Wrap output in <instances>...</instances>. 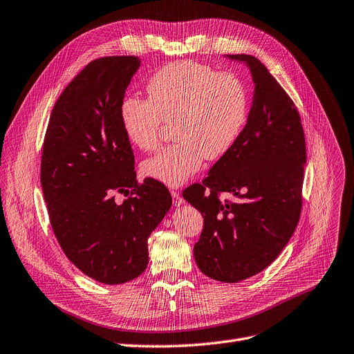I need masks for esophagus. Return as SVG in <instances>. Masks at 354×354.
Here are the masks:
<instances>
[{"label": "esophagus", "mask_w": 354, "mask_h": 354, "mask_svg": "<svg viewBox=\"0 0 354 354\" xmlns=\"http://www.w3.org/2000/svg\"><path fill=\"white\" fill-rule=\"evenodd\" d=\"M171 196H173V203H174V206H181L183 203H185V199H183V197L180 196L178 192L171 190Z\"/></svg>", "instance_id": "esophagus-1"}]
</instances>
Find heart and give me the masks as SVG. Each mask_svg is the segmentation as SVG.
<instances>
[{
	"label": "heart",
	"instance_id": "b5f03b06",
	"mask_svg": "<svg viewBox=\"0 0 354 354\" xmlns=\"http://www.w3.org/2000/svg\"><path fill=\"white\" fill-rule=\"evenodd\" d=\"M147 98H126L120 122L126 139L140 149L160 144L164 122H173L174 144L142 164V173L167 186H180L203 160L228 153L247 120L248 94L241 78L209 65L180 61L160 68L147 84Z\"/></svg>",
	"mask_w": 354,
	"mask_h": 354
}]
</instances>
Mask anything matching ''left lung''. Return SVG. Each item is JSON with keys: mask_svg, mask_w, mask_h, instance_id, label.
Segmentation results:
<instances>
[{"mask_svg": "<svg viewBox=\"0 0 354 354\" xmlns=\"http://www.w3.org/2000/svg\"><path fill=\"white\" fill-rule=\"evenodd\" d=\"M244 62L254 81L245 128L232 149L183 197L203 215L193 252L201 272L236 283L270 266L289 243L302 209L305 135L292 98L251 55ZM221 192L232 196L222 203Z\"/></svg>", "mask_w": 354, "mask_h": 354, "instance_id": "obj_1", "label": "left lung"}]
</instances>
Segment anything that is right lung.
Wrapping results in <instances>:
<instances>
[{"mask_svg": "<svg viewBox=\"0 0 354 354\" xmlns=\"http://www.w3.org/2000/svg\"><path fill=\"white\" fill-rule=\"evenodd\" d=\"M138 56L90 62L55 103L45 135L40 183L56 239L68 260L104 285L142 274L148 238L171 207L162 183H138L120 122ZM129 195L122 204L114 194Z\"/></svg>", "mask_w": 354, "mask_h": 354, "instance_id": "obj_1", "label": "right lung"}]
</instances>
